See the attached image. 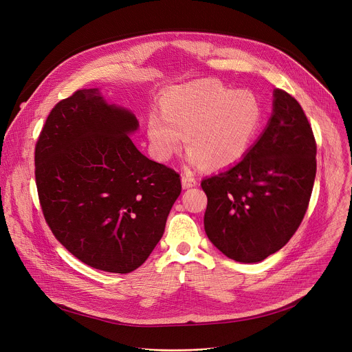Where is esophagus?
<instances>
[{
    "label": "esophagus",
    "mask_w": 352,
    "mask_h": 352,
    "mask_svg": "<svg viewBox=\"0 0 352 352\" xmlns=\"http://www.w3.org/2000/svg\"><path fill=\"white\" fill-rule=\"evenodd\" d=\"M181 179H182V186H184L185 189L197 185V179H196L193 175H190V174H184Z\"/></svg>",
    "instance_id": "obj_1"
}]
</instances>
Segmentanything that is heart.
<instances>
[{"label": "heart", "instance_id": "obj_1", "mask_svg": "<svg viewBox=\"0 0 352 352\" xmlns=\"http://www.w3.org/2000/svg\"><path fill=\"white\" fill-rule=\"evenodd\" d=\"M262 121L258 96L246 89L232 90L214 79L168 89L162 110L152 109L146 132L156 157L170 160L185 142L192 167L226 168L239 162Z\"/></svg>", "mask_w": 352, "mask_h": 352}]
</instances>
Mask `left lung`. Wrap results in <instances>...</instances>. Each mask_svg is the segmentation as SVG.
Wrapping results in <instances>:
<instances>
[{
  "label": "left lung",
  "mask_w": 352,
  "mask_h": 352,
  "mask_svg": "<svg viewBox=\"0 0 352 352\" xmlns=\"http://www.w3.org/2000/svg\"><path fill=\"white\" fill-rule=\"evenodd\" d=\"M316 177V140L300 104L274 90L273 114L258 142L228 170L202 181L205 231L227 258L262 262L302 223Z\"/></svg>",
  "instance_id": "8db88e82"
}]
</instances>
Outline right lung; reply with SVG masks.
I'll return each instance as SVG.
<instances>
[{"mask_svg":"<svg viewBox=\"0 0 352 352\" xmlns=\"http://www.w3.org/2000/svg\"><path fill=\"white\" fill-rule=\"evenodd\" d=\"M136 117L80 89L48 114L34 148L43 216L54 236L90 267L131 273L163 236L181 193L179 174L148 160L129 133Z\"/></svg>","mask_w":352,"mask_h":352,"instance_id":"1","label":"right lung"}]
</instances>
